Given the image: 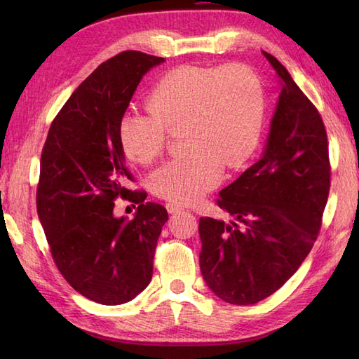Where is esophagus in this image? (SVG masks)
I'll use <instances>...</instances> for the list:
<instances>
[{"label":"esophagus","instance_id":"obj_1","mask_svg":"<svg viewBox=\"0 0 359 359\" xmlns=\"http://www.w3.org/2000/svg\"><path fill=\"white\" fill-rule=\"evenodd\" d=\"M166 210H168V212H170V215H174V212H179L180 210H182V207L179 203H174V202H166Z\"/></svg>","mask_w":359,"mask_h":359}]
</instances>
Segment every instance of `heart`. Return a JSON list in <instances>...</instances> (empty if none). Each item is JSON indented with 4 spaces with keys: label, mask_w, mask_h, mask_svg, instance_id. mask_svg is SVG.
Wrapping results in <instances>:
<instances>
[{
    "label": "heart",
    "mask_w": 359,
    "mask_h": 359,
    "mask_svg": "<svg viewBox=\"0 0 359 359\" xmlns=\"http://www.w3.org/2000/svg\"><path fill=\"white\" fill-rule=\"evenodd\" d=\"M264 123V89L247 65L180 66L163 75L148 95L147 112H125L118 142L140 165L162 157L168 131L185 129V156L151 174L160 199L193 203L215 188L222 170H236L253 154Z\"/></svg>",
    "instance_id": "b5f03b06"
}]
</instances>
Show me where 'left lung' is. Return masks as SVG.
Masks as SVG:
<instances>
[{
	"label": "left lung",
	"mask_w": 359,
	"mask_h": 359,
	"mask_svg": "<svg viewBox=\"0 0 359 359\" xmlns=\"http://www.w3.org/2000/svg\"><path fill=\"white\" fill-rule=\"evenodd\" d=\"M280 94L261 160L219 193L217 205L242 225L201 217L202 276L236 306L273 294L299 269L321 228L330 189L329 143L315 104L264 52Z\"/></svg>",
	"instance_id": "left-lung-1"
}]
</instances>
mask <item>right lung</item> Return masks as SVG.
<instances>
[{
    "label": "right lung",
    "instance_id": "add662e5",
    "mask_svg": "<svg viewBox=\"0 0 359 359\" xmlns=\"http://www.w3.org/2000/svg\"><path fill=\"white\" fill-rule=\"evenodd\" d=\"M165 60L125 50L102 63L49 128L40 160L36 211L57 269L71 287L103 306L143 292L168 220L147 193L128 189L118 123L142 77ZM118 196L137 205L133 221L113 216Z\"/></svg>",
    "mask_w": 359,
    "mask_h": 359
}]
</instances>
